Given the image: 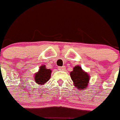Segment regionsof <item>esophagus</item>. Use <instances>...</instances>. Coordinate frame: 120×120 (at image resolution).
<instances>
[{
    "instance_id": "34e87169",
    "label": "esophagus",
    "mask_w": 120,
    "mask_h": 120,
    "mask_svg": "<svg viewBox=\"0 0 120 120\" xmlns=\"http://www.w3.org/2000/svg\"><path fill=\"white\" fill-rule=\"evenodd\" d=\"M65 68H66L65 66H62V67H59V68H58V69L60 70V71H63V70L65 69Z\"/></svg>"
}]
</instances>
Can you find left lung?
<instances>
[{"mask_svg":"<svg viewBox=\"0 0 120 120\" xmlns=\"http://www.w3.org/2000/svg\"><path fill=\"white\" fill-rule=\"evenodd\" d=\"M70 75L74 82V86L76 89L79 90L87 89L90 76L87 72L84 71L80 66L74 67L73 71L70 72Z\"/></svg>","mask_w":120,"mask_h":120,"instance_id":"left-lung-1","label":"left lung"}]
</instances>
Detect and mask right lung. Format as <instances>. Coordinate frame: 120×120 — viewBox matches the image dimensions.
<instances>
[{
	"instance_id": "obj_1",
	"label": "right lung",
	"mask_w": 120,
	"mask_h": 120,
	"mask_svg": "<svg viewBox=\"0 0 120 120\" xmlns=\"http://www.w3.org/2000/svg\"><path fill=\"white\" fill-rule=\"evenodd\" d=\"M51 72V70L47 69L45 65H42L40 67V69L38 70V71L34 74V82L40 86L44 85L49 80Z\"/></svg>"
}]
</instances>
